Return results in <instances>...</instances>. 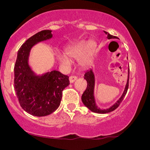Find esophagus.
<instances>
[{
    "label": "esophagus",
    "mask_w": 150,
    "mask_h": 150,
    "mask_svg": "<svg viewBox=\"0 0 150 150\" xmlns=\"http://www.w3.org/2000/svg\"><path fill=\"white\" fill-rule=\"evenodd\" d=\"M76 79H77L76 77H75V76H70V77H69V81H70V83H73V82H75V80H76Z\"/></svg>",
    "instance_id": "1"
}]
</instances>
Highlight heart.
Listing matches in <instances>:
<instances>
[{"mask_svg":"<svg viewBox=\"0 0 150 150\" xmlns=\"http://www.w3.org/2000/svg\"><path fill=\"white\" fill-rule=\"evenodd\" d=\"M95 51L96 44L94 41H89L87 44L85 41H81L66 49L65 54L72 59H77L79 57L78 62L80 65L86 66L92 63ZM58 59L61 64L64 66L70 65L69 59L61 53L58 54Z\"/></svg>","mask_w":150,"mask_h":150,"instance_id":"heart-1","label":"heart"}]
</instances>
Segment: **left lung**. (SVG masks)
<instances>
[{
	"mask_svg": "<svg viewBox=\"0 0 150 150\" xmlns=\"http://www.w3.org/2000/svg\"><path fill=\"white\" fill-rule=\"evenodd\" d=\"M105 34H107V39H118V37H115V36L111 35L108 32H104ZM128 74H129V70H128ZM84 79H85L86 81L87 82V87L86 90L84 92L83 94L82 95V101L84 105L89 108L91 111L94 113H107L111 111H114L116 108H117L119 106L120 102L123 101V98L126 94L127 91L128 89V85H129V75L128 77V80H127L126 85L123 91V94L121 95L119 99L116 101L114 104H113L112 106H110L109 108H100L98 107V106L96 104V100L95 98H94V85H95V77H94V74L93 73L92 69L88 70L86 72L85 74V77Z\"/></svg>",
	"mask_w": 150,
	"mask_h": 150,
	"instance_id": "obj_1",
	"label": "left lung"
}]
</instances>
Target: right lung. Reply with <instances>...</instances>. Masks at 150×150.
<instances>
[{"instance_id": "right-lung-1", "label": "right lung", "mask_w": 150, "mask_h": 150, "mask_svg": "<svg viewBox=\"0 0 150 150\" xmlns=\"http://www.w3.org/2000/svg\"><path fill=\"white\" fill-rule=\"evenodd\" d=\"M52 31L43 30L29 38L19 49L14 67V87L21 107L34 116L54 112L61 104L62 92L69 85V77L57 70L37 74L29 64L32 47L53 37Z\"/></svg>"}]
</instances>
